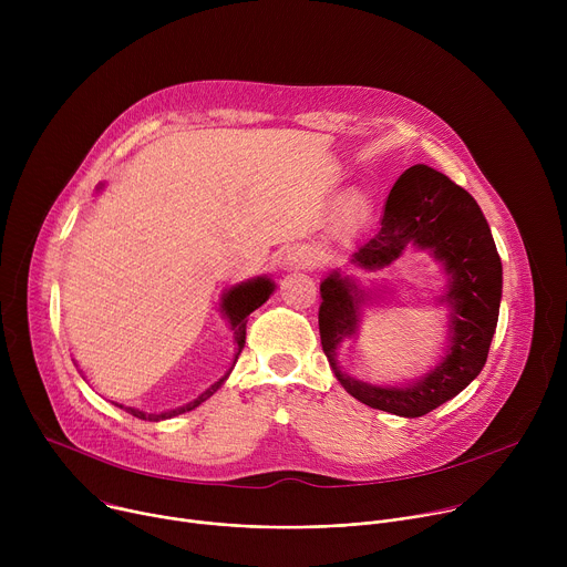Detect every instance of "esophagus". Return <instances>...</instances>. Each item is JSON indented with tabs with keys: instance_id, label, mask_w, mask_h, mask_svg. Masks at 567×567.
Returning <instances> with one entry per match:
<instances>
[{
	"instance_id": "esophagus-1",
	"label": "esophagus",
	"mask_w": 567,
	"mask_h": 567,
	"mask_svg": "<svg viewBox=\"0 0 567 567\" xmlns=\"http://www.w3.org/2000/svg\"><path fill=\"white\" fill-rule=\"evenodd\" d=\"M316 262H318V256L307 245H300V247H293L287 251V265L293 269H311V267H316Z\"/></svg>"
}]
</instances>
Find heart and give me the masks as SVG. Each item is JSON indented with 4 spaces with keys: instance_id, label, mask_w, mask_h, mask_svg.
<instances>
[{
    "instance_id": "obj_1",
    "label": "heart",
    "mask_w": 567,
    "mask_h": 567,
    "mask_svg": "<svg viewBox=\"0 0 567 567\" xmlns=\"http://www.w3.org/2000/svg\"><path fill=\"white\" fill-rule=\"evenodd\" d=\"M363 206H365V199H363L361 195H354V197H350V199H348L346 210H348V215H350V217H357V215L363 210Z\"/></svg>"
}]
</instances>
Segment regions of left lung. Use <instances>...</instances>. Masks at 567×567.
Here are the masks:
<instances>
[{
    "label": "left lung",
    "instance_id": "1",
    "mask_svg": "<svg viewBox=\"0 0 567 567\" xmlns=\"http://www.w3.org/2000/svg\"><path fill=\"white\" fill-rule=\"evenodd\" d=\"M415 245L433 251L451 276L446 293L453 307L446 359L409 388H379L346 377L334 361L337 346L357 332L361 298L357 285L341 274L320 282L318 330L322 352L341 385L361 403L399 417H422L462 392L484 368L498 326L503 265L489 224L475 199L446 175L413 166L392 186L381 224L357 247L352 262L383 269Z\"/></svg>",
    "mask_w": 567,
    "mask_h": 567
}]
</instances>
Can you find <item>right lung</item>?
Masks as SVG:
<instances>
[{
	"instance_id": "right-lung-1",
	"label": "right lung",
	"mask_w": 567,
	"mask_h": 567,
	"mask_svg": "<svg viewBox=\"0 0 567 567\" xmlns=\"http://www.w3.org/2000/svg\"><path fill=\"white\" fill-rule=\"evenodd\" d=\"M271 291H274V282H271L269 278H258V280H251V282H241V285L233 287V289L226 293V298H224V311H226V316H228V320H230V330H233L235 341H237L235 361H237V357H239V352H241V348H245V341H247V316H249L251 311H256L262 302H267V298L271 296ZM228 372H230V370H228ZM228 372L224 374V379H219L217 383H213L206 392H202L195 401L186 403V406H182V409H175V411H168V413H161V415H145V413H141V411L125 409V406H121V409L127 411L130 415L138 417V420H147V422H158V420H168V417L182 415V413H186V411L197 409L202 401H206L213 392H217V388L226 381Z\"/></svg>"
}]
</instances>
